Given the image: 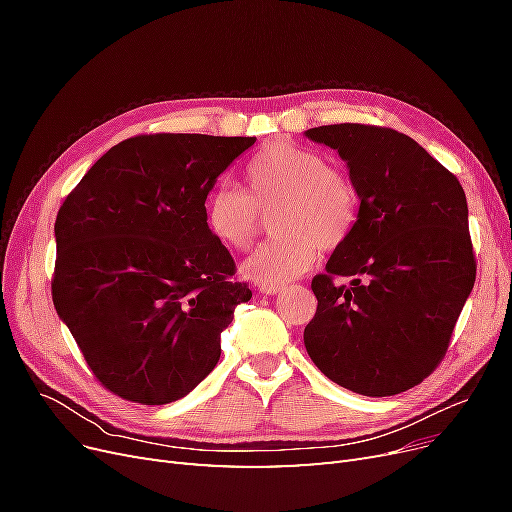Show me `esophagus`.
I'll use <instances>...</instances> for the list:
<instances>
[{
	"instance_id": "esophagus-1",
	"label": "esophagus",
	"mask_w": 512,
	"mask_h": 512,
	"mask_svg": "<svg viewBox=\"0 0 512 512\" xmlns=\"http://www.w3.org/2000/svg\"><path fill=\"white\" fill-rule=\"evenodd\" d=\"M258 290L265 294H280L284 290V286H275V284H258Z\"/></svg>"
}]
</instances>
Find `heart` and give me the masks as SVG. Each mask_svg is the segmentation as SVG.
Wrapping results in <instances>:
<instances>
[{"instance_id":"1","label":"heart","mask_w":512,"mask_h":512,"mask_svg":"<svg viewBox=\"0 0 512 512\" xmlns=\"http://www.w3.org/2000/svg\"><path fill=\"white\" fill-rule=\"evenodd\" d=\"M247 190L220 183L205 198V226L215 241L247 252L256 243L265 215L277 235L245 260L243 273L260 284H286L314 265L324 252L344 245L359 218V190L342 166L324 153L273 138L245 164Z\"/></svg>"}]
</instances>
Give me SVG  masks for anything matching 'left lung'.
I'll use <instances>...</instances> for the list:
<instances>
[{
	"label": "left lung",
	"mask_w": 512,
	"mask_h": 512,
	"mask_svg": "<svg viewBox=\"0 0 512 512\" xmlns=\"http://www.w3.org/2000/svg\"><path fill=\"white\" fill-rule=\"evenodd\" d=\"M305 136L337 149L361 198L352 235L312 280L307 354L352 393H404L442 363L474 288L466 192L393 128L335 123Z\"/></svg>",
	"instance_id": "left-lung-1"
}]
</instances>
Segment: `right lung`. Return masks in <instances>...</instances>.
<instances>
[{
    "label": "right lung",
    "mask_w": 512,
    "mask_h": 512,
    "mask_svg": "<svg viewBox=\"0 0 512 512\" xmlns=\"http://www.w3.org/2000/svg\"><path fill=\"white\" fill-rule=\"evenodd\" d=\"M254 136L138 134L108 149L57 211L53 305L113 395L162 406L220 361L252 299L205 226L215 179Z\"/></svg>",
    "instance_id": "right-lung-1"
}]
</instances>
